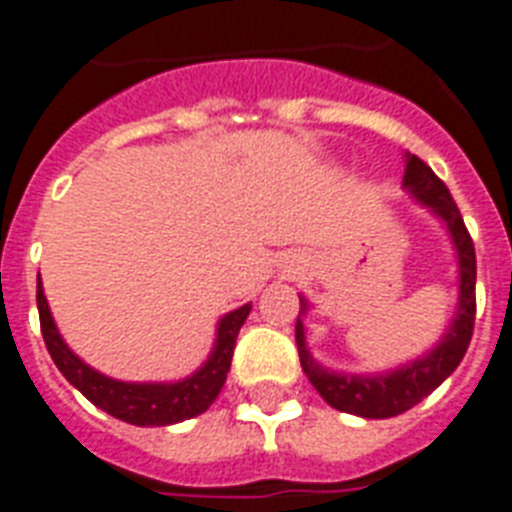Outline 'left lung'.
I'll return each mask as SVG.
<instances>
[{
  "label": "left lung",
  "mask_w": 512,
  "mask_h": 512,
  "mask_svg": "<svg viewBox=\"0 0 512 512\" xmlns=\"http://www.w3.org/2000/svg\"><path fill=\"white\" fill-rule=\"evenodd\" d=\"M402 189L410 197L429 210L434 218L442 220L444 231L450 234V242L458 255V307L452 315L450 326L442 339L431 347L426 355L415 357L410 363L397 365L392 371L381 373H347L331 371L313 357L307 347L302 315H307L310 302L299 297L297 315V350L302 371L315 386V392L336 410L360 418H394L405 413L413 405L429 397L444 378L452 376L463 360L473 334V318H476V252L468 228L460 218L458 205L452 202L450 189L436 178L434 170L415 155H405V176Z\"/></svg>",
  "instance_id": "obj_1"
}]
</instances>
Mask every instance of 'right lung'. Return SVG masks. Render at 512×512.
Returning a JSON list of instances; mask_svg holds the SVG:
<instances>
[{
  "label": "right lung",
  "instance_id": "right-lung-1",
  "mask_svg": "<svg viewBox=\"0 0 512 512\" xmlns=\"http://www.w3.org/2000/svg\"><path fill=\"white\" fill-rule=\"evenodd\" d=\"M36 305H39L44 344L62 376L99 410H105L112 418L131 423V426H173V423L189 421L194 415L205 413L226 384L236 336L252 310V305L247 302L220 318L218 328H215L213 350L191 376L178 378V381H141L139 384V381H118V378L94 371L89 363H83L81 357L70 350L57 331L41 278L36 281Z\"/></svg>",
  "mask_w": 512,
  "mask_h": 512
}]
</instances>
